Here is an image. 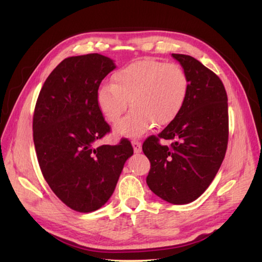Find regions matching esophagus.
Returning <instances> with one entry per match:
<instances>
[{
	"instance_id": "esophagus-1",
	"label": "esophagus",
	"mask_w": 262,
	"mask_h": 262,
	"mask_svg": "<svg viewBox=\"0 0 262 262\" xmlns=\"http://www.w3.org/2000/svg\"><path fill=\"white\" fill-rule=\"evenodd\" d=\"M132 145L133 148H134L135 153H141L142 152V143L137 140H133L132 141Z\"/></svg>"
}]
</instances>
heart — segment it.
Returning a JSON list of instances; mask_svg holds the SVG:
<instances>
[{"mask_svg":"<svg viewBox=\"0 0 262 262\" xmlns=\"http://www.w3.org/2000/svg\"><path fill=\"white\" fill-rule=\"evenodd\" d=\"M97 91V103L104 118L116 122L128 108L132 111L116 125L119 135L138 137L157 126L173 121L186 103L189 80L174 63L144 58L122 66Z\"/></svg>","mask_w":262,"mask_h":262,"instance_id":"heart-1","label":"heart"}]
</instances>
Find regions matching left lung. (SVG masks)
<instances>
[{"label":"left lung","instance_id":"left-lung-1","mask_svg":"<svg viewBox=\"0 0 262 262\" xmlns=\"http://www.w3.org/2000/svg\"><path fill=\"white\" fill-rule=\"evenodd\" d=\"M186 71L189 91L177 118L143 143L151 163L146 183L163 200L183 205L196 200L214 180L229 142V109L223 82L189 55L172 54ZM173 139L170 147L159 140Z\"/></svg>","mask_w":262,"mask_h":262}]
</instances>
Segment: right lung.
Instances as JSON below:
<instances>
[{
    "mask_svg": "<svg viewBox=\"0 0 262 262\" xmlns=\"http://www.w3.org/2000/svg\"><path fill=\"white\" fill-rule=\"evenodd\" d=\"M116 66L100 54L62 60L43 83L32 119L33 143L41 173L53 192L73 210L90 213L113 194L134 149L96 146L110 132L97 103L100 83Z\"/></svg>",
    "mask_w": 262,
    "mask_h": 262,
    "instance_id": "obj_1",
    "label": "right lung"
}]
</instances>
